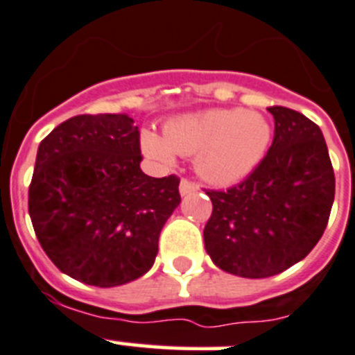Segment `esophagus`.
Here are the masks:
<instances>
[{"label":"esophagus","mask_w":355,"mask_h":355,"mask_svg":"<svg viewBox=\"0 0 355 355\" xmlns=\"http://www.w3.org/2000/svg\"><path fill=\"white\" fill-rule=\"evenodd\" d=\"M196 191V184L193 180H189V178H182L180 180V194L185 196V194H191Z\"/></svg>","instance_id":"34e87169"}]
</instances>
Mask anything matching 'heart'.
<instances>
[{"label":"heart","mask_w":355,"mask_h":355,"mask_svg":"<svg viewBox=\"0 0 355 355\" xmlns=\"http://www.w3.org/2000/svg\"><path fill=\"white\" fill-rule=\"evenodd\" d=\"M164 138L141 132V148L154 161L170 164L173 152L196 154V170L214 184H233L254 170L270 144V124L256 112L205 110L175 117Z\"/></svg>","instance_id":"heart-1"}]
</instances>
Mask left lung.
Wrapping results in <instances>:
<instances>
[{
	"instance_id": "left-lung-1",
	"label": "left lung",
	"mask_w": 355,
	"mask_h": 355,
	"mask_svg": "<svg viewBox=\"0 0 355 355\" xmlns=\"http://www.w3.org/2000/svg\"><path fill=\"white\" fill-rule=\"evenodd\" d=\"M275 132L266 155L240 184L214 191L205 248L220 270L245 278L282 273L312 252L334 201V171L319 125L270 107Z\"/></svg>"
}]
</instances>
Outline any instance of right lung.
I'll use <instances>...</instances> for the list:
<instances>
[{
	"mask_svg": "<svg viewBox=\"0 0 355 355\" xmlns=\"http://www.w3.org/2000/svg\"><path fill=\"white\" fill-rule=\"evenodd\" d=\"M124 114L77 115L38 147L29 217L49 259L68 277L115 287L147 273L180 203L177 175L141 171L140 131Z\"/></svg>",
	"mask_w": 355,
	"mask_h": 355,
	"instance_id": "add662e5",
	"label": "right lung"
}]
</instances>
